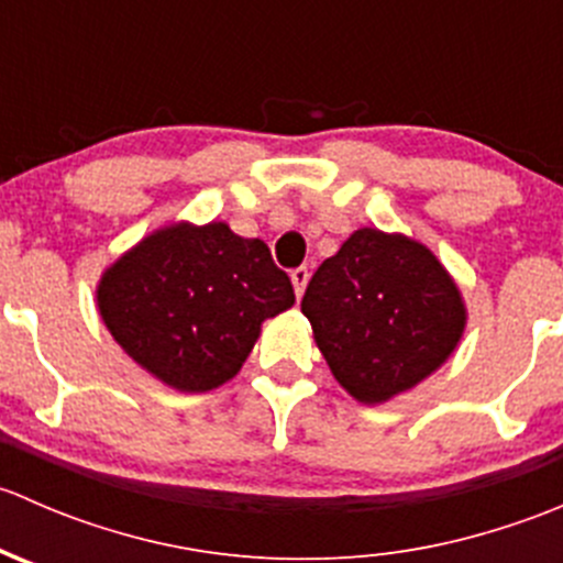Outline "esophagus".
I'll use <instances>...</instances> for the list:
<instances>
[{
    "mask_svg": "<svg viewBox=\"0 0 563 563\" xmlns=\"http://www.w3.org/2000/svg\"><path fill=\"white\" fill-rule=\"evenodd\" d=\"M310 280V272L305 269V266H297V269H291V283H294V291H297V299L305 294V286H308Z\"/></svg>",
    "mask_w": 563,
    "mask_h": 563,
    "instance_id": "obj_1",
    "label": "esophagus"
}]
</instances>
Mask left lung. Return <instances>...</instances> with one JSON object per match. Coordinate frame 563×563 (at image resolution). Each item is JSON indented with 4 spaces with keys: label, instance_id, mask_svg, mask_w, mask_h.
Here are the masks:
<instances>
[{
    "label": "left lung",
    "instance_id": "1",
    "mask_svg": "<svg viewBox=\"0 0 563 563\" xmlns=\"http://www.w3.org/2000/svg\"><path fill=\"white\" fill-rule=\"evenodd\" d=\"M318 351L356 402L382 406L433 376L468 323L455 277L406 234L356 229L302 297Z\"/></svg>",
    "mask_w": 563,
    "mask_h": 563
}]
</instances>
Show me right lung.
<instances>
[{"mask_svg": "<svg viewBox=\"0 0 563 563\" xmlns=\"http://www.w3.org/2000/svg\"><path fill=\"white\" fill-rule=\"evenodd\" d=\"M98 313L124 354L185 395L236 376L261 323L294 305L291 280L261 240L229 223L161 225L106 266Z\"/></svg>", "mask_w": 563, "mask_h": 563, "instance_id": "obj_1", "label": "right lung"}]
</instances>
